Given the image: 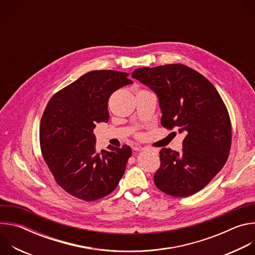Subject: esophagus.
<instances>
[{"mask_svg":"<svg viewBox=\"0 0 255 255\" xmlns=\"http://www.w3.org/2000/svg\"><path fill=\"white\" fill-rule=\"evenodd\" d=\"M133 148H134V150H144L145 149V147H140V146H135Z\"/></svg>","mask_w":255,"mask_h":255,"instance_id":"obj_1","label":"esophagus"}]
</instances>
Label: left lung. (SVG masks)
<instances>
[{"mask_svg":"<svg viewBox=\"0 0 255 255\" xmlns=\"http://www.w3.org/2000/svg\"><path fill=\"white\" fill-rule=\"evenodd\" d=\"M132 78L158 98L161 125L185 134L180 152L162 148L155 186L185 198L204 189L227 161L232 129L227 108L215 87L184 64L140 67Z\"/></svg>","mask_w":255,"mask_h":255,"instance_id":"left-lung-1","label":"left lung"}]
</instances>
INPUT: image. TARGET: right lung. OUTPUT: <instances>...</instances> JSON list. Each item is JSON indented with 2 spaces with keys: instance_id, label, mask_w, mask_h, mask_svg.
Segmentation results:
<instances>
[{
  "instance_id": "right-lung-1",
  "label": "right lung",
  "mask_w": 255,
  "mask_h": 255,
  "mask_svg": "<svg viewBox=\"0 0 255 255\" xmlns=\"http://www.w3.org/2000/svg\"><path fill=\"white\" fill-rule=\"evenodd\" d=\"M126 72L93 70L57 92L41 118L43 158L59 187L78 199L93 202L111 194L124 174L132 150L109 145L96 150V123L108 122V101L130 85Z\"/></svg>"
}]
</instances>
